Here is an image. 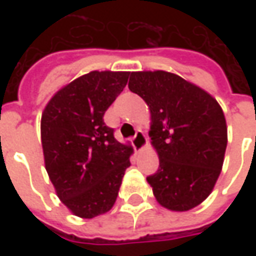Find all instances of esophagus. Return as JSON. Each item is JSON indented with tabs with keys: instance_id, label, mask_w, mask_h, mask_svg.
<instances>
[{
	"instance_id": "1",
	"label": "esophagus",
	"mask_w": 256,
	"mask_h": 256,
	"mask_svg": "<svg viewBox=\"0 0 256 256\" xmlns=\"http://www.w3.org/2000/svg\"><path fill=\"white\" fill-rule=\"evenodd\" d=\"M148 144V141H146V137H145V134L142 132H137V134L134 136L133 138V146L136 150H142Z\"/></svg>"
}]
</instances>
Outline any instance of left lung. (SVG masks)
Wrapping results in <instances>:
<instances>
[{
  "label": "left lung",
  "mask_w": 256,
  "mask_h": 256,
  "mask_svg": "<svg viewBox=\"0 0 256 256\" xmlns=\"http://www.w3.org/2000/svg\"><path fill=\"white\" fill-rule=\"evenodd\" d=\"M128 89L150 106V144L159 170L146 177L162 207L189 211L203 203L220 177L228 145L222 108L212 96L167 71L130 74Z\"/></svg>",
  "instance_id": "1"
}]
</instances>
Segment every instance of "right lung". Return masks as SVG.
<instances>
[{
    "mask_svg": "<svg viewBox=\"0 0 256 256\" xmlns=\"http://www.w3.org/2000/svg\"><path fill=\"white\" fill-rule=\"evenodd\" d=\"M128 71H92L63 86L45 106L41 141L48 176L74 215L92 220L115 204L132 145L114 137L104 114L128 84Z\"/></svg>",
    "mask_w": 256,
    "mask_h": 256,
    "instance_id": "add662e5",
    "label": "right lung"
}]
</instances>
